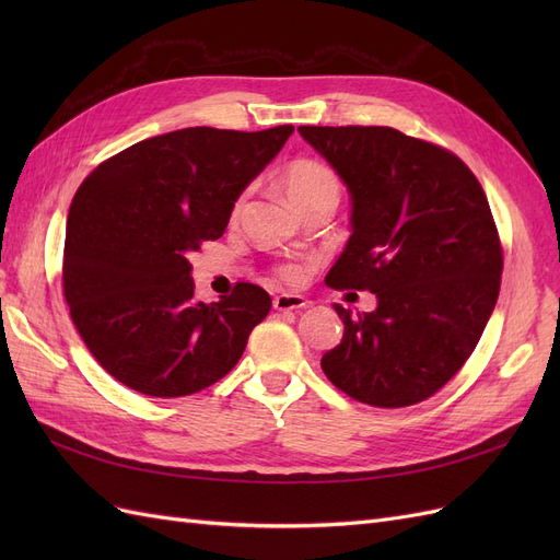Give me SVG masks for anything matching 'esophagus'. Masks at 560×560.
Here are the masks:
<instances>
[{
	"instance_id": "esophagus-1",
	"label": "esophagus",
	"mask_w": 560,
	"mask_h": 560,
	"mask_svg": "<svg viewBox=\"0 0 560 560\" xmlns=\"http://www.w3.org/2000/svg\"><path fill=\"white\" fill-rule=\"evenodd\" d=\"M308 299L301 296V294H278L273 299V308L276 311H301L308 306Z\"/></svg>"
}]
</instances>
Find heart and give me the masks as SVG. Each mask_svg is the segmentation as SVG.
Masks as SVG:
<instances>
[{"label":"heart","instance_id":"heart-1","mask_svg":"<svg viewBox=\"0 0 560 560\" xmlns=\"http://www.w3.org/2000/svg\"><path fill=\"white\" fill-rule=\"evenodd\" d=\"M280 186L299 214L313 206H325V202L336 208L338 198H341V182H338L336 173L329 165L313 159H299L287 165L280 175ZM238 210L241 202L235 206V212ZM282 276L294 280L299 278V268L287 266L282 268Z\"/></svg>","mask_w":560,"mask_h":560}]
</instances>
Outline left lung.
I'll return each instance as SVG.
<instances>
[{
  "instance_id": "obj_1",
  "label": "left lung",
  "mask_w": 560,
  "mask_h": 560,
  "mask_svg": "<svg viewBox=\"0 0 560 560\" xmlns=\"http://www.w3.org/2000/svg\"><path fill=\"white\" fill-rule=\"evenodd\" d=\"M352 200L348 238L327 273L378 306L334 303L343 338L322 371L352 399L399 409L442 389L495 308L502 247L479 179L451 151L387 126H301Z\"/></svg>"
}]
</instances>
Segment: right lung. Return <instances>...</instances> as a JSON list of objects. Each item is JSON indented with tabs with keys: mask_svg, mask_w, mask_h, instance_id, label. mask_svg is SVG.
Wrapping results in <instances>:
<instances>
[{
	"mask_svg": "<svg viewBox=\"0 0 560 560\" xmlns=\"http://www.w3.org/2000/svg\"><path fill=\"white\" fill-rule=\"evenodd\" d=\"M294 126L182 128L100 163L67 214L62 287L83 343L149 397L200 393L238 364L270 311L259 284L196 301L189 254L222 238L235 200Z\"/></svg>",
	"mask_w": 560,
	"mask_h": 560,
	"instance_id": "obj_1",
	"label": "right lung"
}]
</instances>
